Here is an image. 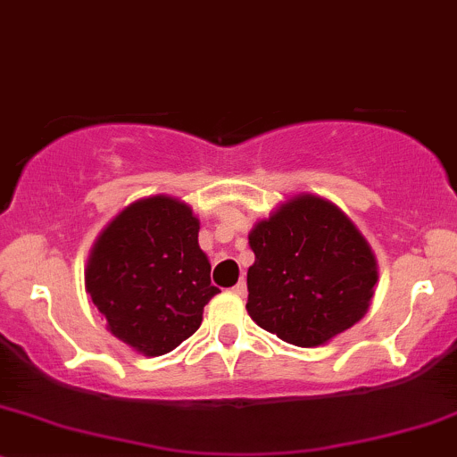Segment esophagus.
Segmentation results:
<instances>
[{
	"mask_svg": "<svg viewBox=\"0 0 457 457\" xmlns=\"http://www.w3.org/2000/svg\"><path fill=\"white\" fill-rule=\"evenodd\" d=\"M233 295H237V297H246V281L239 279L237 284L233 286Z\"/></svg>",
	"mask_w": 457,
	"mask_h": 457,
	"instance_id": "1",
	"label": "esophagus"
}]
</instances>
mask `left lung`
I'll return each mask as SVG.
<instances>
[{
    "label": "left lung",
    "mask_w": 457,
    "mask_h": 457,
    "mask_svg": "<svg viewBox=\"0 0 457 457\" xmlns=\"http://www.w3.org/2000/svg\"><path fill=\"white\" fill-rule=\"evenodd\" d=\"M246 310L257 326L299 347H317L368 312L378 279L376 257L330 200L301 194L248 235Z\"/></svg>",
    "instance_id": "1"
}]
</instances>
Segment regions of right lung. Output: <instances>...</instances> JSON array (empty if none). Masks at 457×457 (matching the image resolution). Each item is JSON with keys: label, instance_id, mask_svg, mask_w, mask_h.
Here are the masks:
<instances>
[{"label": "right lung", "instance_id": "right-lung-1", "mask_svg": "<svg viewBox=\"0 0 457 457\" xmlns=\"http://www.w3.org/2000/svg\"><path fill=\"white\" fill-rule=\"evenodd\" d=\"M200 220L171 195L125 206L94 242L86 290L107 330L145 356L171 352L194 334L211 297Z\"/></svg>", "mask_w": 457, "mask_h": 457}]
</instances>
